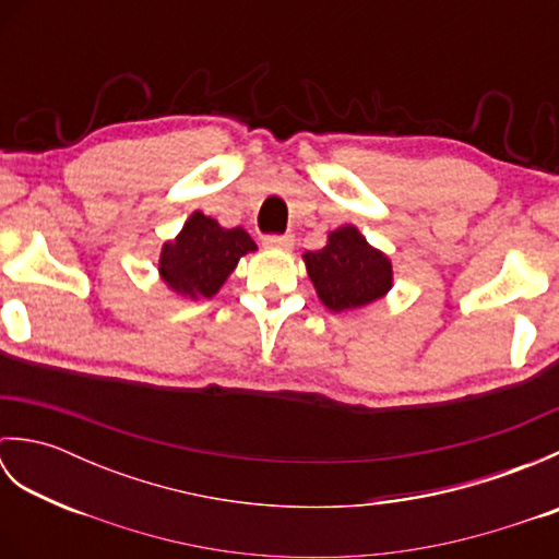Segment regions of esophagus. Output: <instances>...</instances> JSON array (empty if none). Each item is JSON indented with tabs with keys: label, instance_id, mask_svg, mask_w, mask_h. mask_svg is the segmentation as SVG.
I'll return each instance as SVG.
<instances>
[{
	"label": "esophagus",
	"instance_id": "34e87169",
	"mask_svg": "<svg viewBox=\"0 0 559 559\" xmlns=\"http://www.w3.org/2000/svg\"><path fill=\"white\" fill-rule=\"evenodd\" d=\"M293 245H295L293 235H266L264 237V247L278 249V252H290Z\"/></svg>",
	"mask_w": 559,
	"mask_h": 559
}]
</instances>
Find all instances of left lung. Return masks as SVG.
<instances>
[{
	"label": "left lung",
	"instance_id": "obj_1",
	"mask_svg": "<svg viewBox=\"0 0 559 559\" xmlns=\"http://www.w3.org/2000/svg\"><path fill=\"white\" fill-rule=\"evenodd\" d=\"M317 298L331 312H355L386 298L394 269L382 249L372 247L355 225L331 230L326 245L302 254Z\"/></svg>",
	"mask_w": 559,
	"mask_h": 559
}]
</instances>
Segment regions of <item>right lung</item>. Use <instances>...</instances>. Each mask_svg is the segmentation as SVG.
I'll return each mask as SVG.
<instances>
[{
    "label": "right lung",
    "mask_w": 559,
    "mask_h": 559,
    "mask_svg": "<svg viewBox=\"0 0 559 559\" xmlns=\"http://www.w3.org/2000/svg\"><path fill=\"white\" fill-rule=\"evenodd\" d=\"M249 252H257V245L245 228H223L216 218L194 211L163 245L158 276L185 300H211Z\"/></svg>",
    "instance_id": "add662e5"
}]
</instances>
